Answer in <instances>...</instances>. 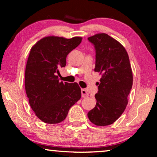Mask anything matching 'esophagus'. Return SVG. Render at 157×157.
Returning <instances> with one entry per match:
<instances>
[{"label": "esophagus", "instance_id": "esophagus-1", "mask_svg": "<svg viewBox=\"0 0 157 157\" xmlns=\"http://www.w3.org/2000/svg\"><path fill=\"white\" fill-rule=\"evenodd\" d=\"M81 93H82V98H86V97L89 96V94L86 91V89H82L81 90Z\"/></svg>", "mask_w": 157, "mask_h": 157}]
</instances>
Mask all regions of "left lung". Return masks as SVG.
<instances>
[{"mask_svg": "<svg viewBox=\"0 0 157 157\" xmlns=\"http://www.w3.org/2000/svg\"><path fill=\"white\" fill-rule=\"evenodd\" d=\"M88 40L94 46V71L101 78L95 95L96 105L87 115L95 125H109L122 115L128 102L133 84L129 56L124 48L107 34H95Z\"/></svg>", "mask_w": 157, "mask_h": 157, "instance_id": "8db88e82", "label": "left lung"}]
</instances>
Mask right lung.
<instances>
[{"instance_id":"add662e5","label":"right lung","mask_w":157,"mask_h":157,"mask_svg":"<svg viewBox=\"0 0 157 157\" xmlns=\"http://www.w3.org/2000/svg\"><path fill=\"white\" fill-rule=\"evenodd\" d=\"M81 41L79 36H46L30 50L25 73V91L32 109L44 123H61L80 99L78 84L59 82L57 75L60 67H65L68 53Z\"/></svg>"}]
</instances>
